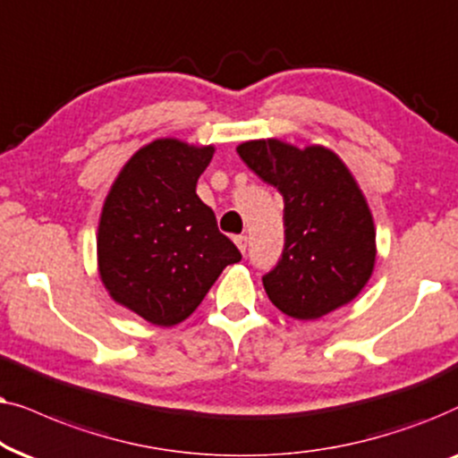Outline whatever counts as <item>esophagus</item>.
Masks as SVG:
<instances>
[{
	"label": "esophagus",
	"mask_w": 458,
	"mask_h": 458,
	"mask_svg": "<svg viewBox=\"0 0 458 458\" xmlns=\"http://www.w3.org/2000/svg\"><path fill=\"white\" fill-rule=\"evenodd\" d=\"M234 242H236V247L241 249V253H245V251H247V236H245V234L234 236Z\"/></svg>",
	"instance_id": "esophagus-1"
}]
</instances>
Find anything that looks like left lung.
<instances>
[{"label":"left lung","mask_w":458,"mask_h":458,"mask_svg":"<svg viewBox=\"0 0 458 458\" xmlns=\"http://www.w3.org/2000/svg\"><path fill=\"white\" fill-rule=\"evenodd\" d=\"M247 167L284 199V249L264 289L280 312L320 318L352 301L373 274L375 225L360 188L335 152L280 140L241 144Z\"/></svg>","instance_id":"8db88e82"}]
</instances>
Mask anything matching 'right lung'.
Returning a JSON list of instances; mask_svg holds the SVG:
<instances>
[{
  "label": "right lung",
  "mask_w": 458,
  "mask_h": 458,
  "mask_svg": "<svg viewBox=\"0 0 458 458\" xmlns=\"http://www.w3.org/2000/svg\"><path fill=\"white\" fill-rule=\"evenodd\" d=\"M213 146L155 140L108 192L98 228L100 278L121 306L158 327L188 318L241 251L197 194Z\"/></svg>",
  "instance_id": "add662e5"
}]
</instances>
